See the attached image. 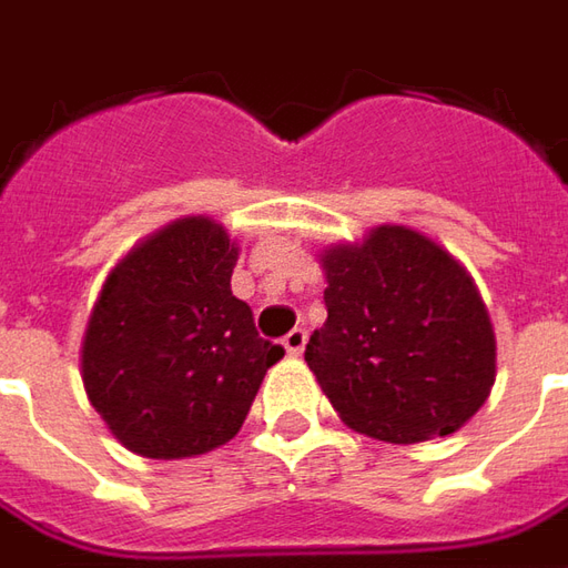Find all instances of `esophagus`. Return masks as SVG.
Wrapping results in <instances>:
<instances>
[{
    "mask_svg": "<svg viewBox=\"0 0 568 568\" xmlns=\"http://www.w3.org/2000/svg\"><path fill=\"white\" fill-rule=\"evenodd\" d=\"M304 345H307V333H304V329H292V333L283 338V348L288 351L292 357H298L301 351H304Z\"/></svg>",
    "mask_w": 568,
    "mask_h": 568,
    "instance_id": "esophagus-1",
    "label": "esophagus"
}]
</instances>
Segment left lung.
I'll use <instances>...</instances> for the list:
<instances>
[{
    "label": "left lung",
    "mask_w": 568,
    "mask_h": 568,
    "mask_svg": "<svg viewBox=\"0 0 568 568\" xmlns=\"http://www.w3.org/2000/svg\"><path fill=\"white\" fill-rule=\"evenodd\" d=\"M320 267L329 316L304 361L342 423L392 445L463 429L497 376L495 326L469 270L397 223L329 245Z\"/></svg>",
    "instance_id": "8db88e82"
}]
</instances>
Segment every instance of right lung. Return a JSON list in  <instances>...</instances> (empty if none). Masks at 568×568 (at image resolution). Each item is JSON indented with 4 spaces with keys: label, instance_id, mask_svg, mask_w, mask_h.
<instances>
[{
    "label": "right lung",
    "instance_id": "obj_1",
    "mask_svg": "<svg viewBox=\"0 0 568 568\" xmlns=\"http://www.w3.org/2000/svg\"><path fill=\"white\" fill-rule=\"evenodd\" d=\"M235 261L239 242L199 214L139 239L102 283L80 376L108 432L139 457L183 460L226 445L283 361L230 288Z\"/></svg>",
    "mask_w": 568,
    "mask_h": 568
}]
</instances>
